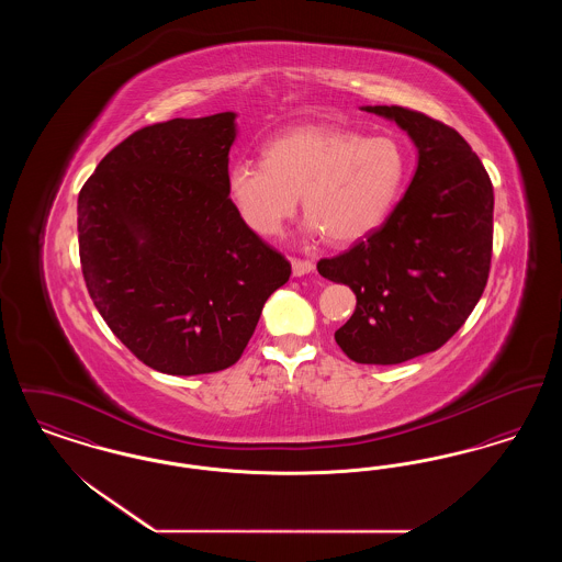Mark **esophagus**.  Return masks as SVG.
Instances as JSON below:
<instances>
[{"mask_svg": "<svg viewBox=\"0 0 562 562\" xmlns=\"http://www.w3.org/2000/svg\"><path fill=\"white\" fill-rule=\"evenodd\" d=\"M291 266H293V276H296V278L307 276V273H312L314 268H316L312 261H301V259H293Z\"/></svg>", "mask_w": 562, "mask_h": 562, "instance_id": "34e87169", "label": "esophagus"}]
</instances>
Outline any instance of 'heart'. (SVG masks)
Segmentation results:
<instances>
[{
	"instance_id": "obj_1",
	"label": "heart",
	"mask_w": 562,
	"mask_h": 562,
	"mask_svg": "<svg viewBox=\"0 0 562 562\" xmlns=\"http://www.w3.org/2000/svg\"><path fill=\"white\" fill-rule=\"evenodd\" d=\"M406 177L408 154L398 138L310 124L271 136L263 161L232 164L225 191L255 236L276 238L301 193L312 238L353 244L383 225L401 200Z\"/></svg>"
}]
</instances>
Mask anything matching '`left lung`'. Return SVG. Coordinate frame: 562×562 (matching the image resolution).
Segmentation results:
<instances>
[{
    "label": "left lung",
    "mask_w": 562,
    "mask_h": 562,
    "mask_svg": "<svg viewBox=\"0 0 562 562\" xmlns=\"http://www.w3.org/2000/svg\"><path fill=\"white\" fill-rule=\"evenodd\" d=\"M408 134L417 168L398 206L318 271L356 294L335 341L360 364H401L445 346L486 286L493 186L461 134L411 109L364 105Z\"/></svg>",
    "instance_id": "obj_1"
}]
</instances>
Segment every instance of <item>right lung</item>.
<instances>
[{
    "mask_svg": "<svg viewBox=\"0 0 562 562\" xmlns=\"http://www.w3.org/2000/svg\"><path fill=\"white\" fill-rule=\"evenodd\" d=\"M236 113L131 134L78 198L83 280L113 335L166 374L240 360L291 263L255 236L225 191Z\"/></svg>",
    "mask_w": 562,
    "mask_h": 562,
    "instance_id": "1",
    "label": "right lung"
}]
</instances>
